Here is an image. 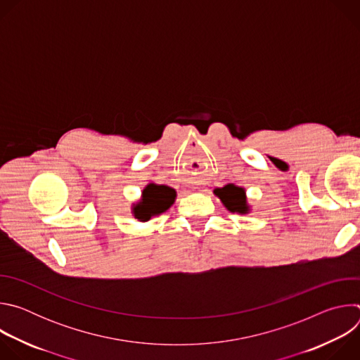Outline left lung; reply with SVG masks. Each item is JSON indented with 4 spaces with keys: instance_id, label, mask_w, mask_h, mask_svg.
<instances>
[{
    "instance_id": "8db88e82",
    "label": "left lung",
    "mask_w": 360,
    "mask_h": 360,
    "mask_svg": "<svg viewBox=\"0 0 360 360\" xmlns=\"http://www.w3.org/2000/svg\"><path fill=\"white\" fill-rule=\"evenodd\" d=\"M214 193L221 199L224 207L229 212L239 215H246L250 212V205L248 203L245 188L235 184H228L222 188L214 189Z\"/></svg>"
}]
</instances>
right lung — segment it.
Masks as SVG:
<instances>
[{"instance_id": "right-lung-1", "label": "right lung", "mask_w": 360, "mask_h": 360, "mask_svg": "<svg viewBox=\"0 0 360 360\" xmlns=\"http://www.w3.org/2000/svg\"><path fill=\"white\" fill-rule=\"evenodd\" d=\"M176 199V191L168 185L148 184L142 189L141 199L132 203V215L139 222H148L153 217L167 212Z\"/></svg>"}]
</instances>
